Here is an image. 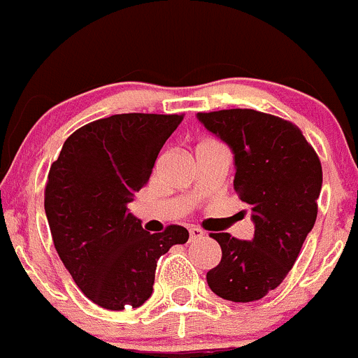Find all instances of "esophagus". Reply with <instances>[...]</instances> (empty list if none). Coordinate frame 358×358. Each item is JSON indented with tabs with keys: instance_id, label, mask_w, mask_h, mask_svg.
<instances>
[{
	"instance_id": "34e87169",
	"label": "esophagus",
	"mask_w": 358,
	"mask_h": 358,
	"mask_svg": "<svg viewBox=\"0 0 358 358\" xmlns=\"http://www.w3.org/2000/svg\"><path fill=\"white\" fill-rule=\"evenodd\" d=\"M203 235H205V233L201 231L200 228H196V226H191V228H189V240H191V242H193V240L201 238Z\"/></svg>"
}]
</instances>
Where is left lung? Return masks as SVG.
<instances>
[{"label": "left lung", "instance_id": "1", "mask_svg": "<svg viewBox=\"0 0 358 358\" xmlns=\"http://www.w3.org/2000/svg\"><path fill=\"white\" fill-rule=\"evenodd\" d=\"M198 122L231 150L235 186L252 210V240L210 233L221 245V263L207 273L219 298L257 301L277 289L317 219L322 165L313 148L291 122L254 111L198 113Z\"/></svg>", "mask_w": 358, "mask_h": 358}]
</instances>
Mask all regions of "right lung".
<instances>
[{
    "label": "right lung",
    "instance_id": "1",
    "mask_svg": "<svg viewBox=\"0 0 358 358\" xmlns=\"http://www.w3.org/2000/svg\"><path fill=\"white\" fill-rule=\"evenodd\" d=\"M182 116L127 113L71 134L52 164L45 214L64 266L88 299L106 310L137 308L153 294L157 261L186 228L144 231L129 210Z\"/></svg>",
    "mask_w": 358,
    "mask_h": 358
}]
</instances>
